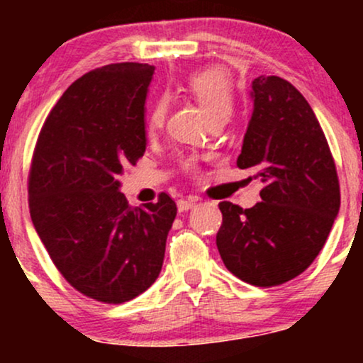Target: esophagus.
I'll return each instance as SVG.
<instances>
[{"mask_svg": "<svg viewBox=\"0 0 363 363\" xmlns=\"http://www.w3.org/2000/svg\"><path fill=\"white\" fill-rule=\"evenodd\" d=\"M196 206V199H179L177 201V210L179 211H187L191 208Z\"/></svg>", "mask_w": 363, "mask_h": 363, "instance_id": "34e87169", "label": "esophagus"}]
</instances>
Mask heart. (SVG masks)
<instances>
[{
  "label": "heart",
  "mask_w": 363,
  "mask_h": 363,
  "mask_svg": "<svg viewBox=\"0 0 363 363\" xmlns=\"http://www.w3.org/2000/svg\"><path fill=\"white\" fill-rule=\"evenodd\" d=\"M186 89L196 99L211 119H227L234 106L232 83L222 69H203L191 74L186 82ZM165 114V104L158 102L148 118V131L153 133L162 126Z\"/></svg>",
  "instance_id": "b5f03b06"
}]
</instances>
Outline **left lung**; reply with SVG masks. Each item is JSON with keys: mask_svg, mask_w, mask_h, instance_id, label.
<instances>
[{"mask_svg": "<svg viewBox=\"0 0 363 363\" xmlns=\"http://www.w3.org/2000/svg\"><path fill=\"white\" fill-rule=\"evenodd\" d=\"M237 167L262 182L261 201L220 203L216 247L232 274L256 286L298 277L318 257L340 211L335 160L314 111L291 83L257 77Z\"/></svg>", "mask_w": 363, "mask_h": 363, "instance_id": "obj_1", "label": "left lung"}]
</instances>
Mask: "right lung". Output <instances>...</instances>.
<instances>
[{
  "label": "right lung",
  "mask_w": 363,
  "mask_h": 363,
  "mask_svg": "<svg viewBox=\"0 0 363 363\" xmlns=\"http://www.w3.org/2000/svg\"><path fill=\"white\" fill-rule=\"evenodd\" d=\"M155 68L107 65L83 74L45 119L32 160L28 206L62 277L86 297L123 303L160 274L177 206L128 205L118 176L147 150V95Z\"/></svg>",
  "instance_id": "1"
}]
</instances>
